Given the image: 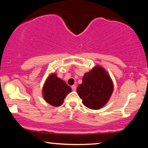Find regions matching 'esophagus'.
<instances>
[{
    "label": "esophagus",
    "mask_w": 148,
    "mask_h": 148,
    "mask_svg": "<svg viewBox=\"0 0 148 148\" xmlns=\"http://www.w3.org/2000/svg\"><path fill=\"white\" fill-rule=\"evenodd\" d=\"M72 89L74 91H76V85H73V86H72Z\"/></svg>",
    "instance_id": "1"
}]
</instances>
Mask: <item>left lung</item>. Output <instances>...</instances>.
Listing matches in <instances>:
<instances>
[{"mask_svg": "<svg viewBox=\"0 0 148 148\" xmlns=\"http://www.w3.org/2000/svg\"><path fill=\"white\" fill-rule=\"evenodd\" d=\"M76 90L84 105L98 110L108 102L114 91V83L106 69L96 65L84 74Z\"/></svg>", "mask_w": 148, "mask_h": 148, "instance_id": "8db88e82", "label": "left lung"}]
</instances>
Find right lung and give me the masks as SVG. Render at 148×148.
I'll return each mask as SVG.
<instances>
[{"label": "right lung", "instance_id": "1", "mask_svg": "<svg viewBox=\"0 0 148 148\" xmlns=\"http://www.w3.org/2000/svg\"><path fill=\"white\" fill-rule=\"evenodd\" d=\"M71 91V87L64 80L57 77L56 73H51L44 82L42 92L45 101L54 107H58L63 103L64 98Z\"/></svg>", "mask_w": 148, "mask_h": 148}]
</instances>
